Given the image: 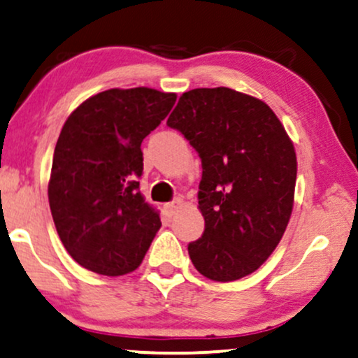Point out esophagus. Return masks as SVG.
Segmentation results:
<instances>
[{
  "instance_id": "34e87169",
  "label": "esophagus",
  "mask_w": 358,
  "mask_h": 358,
  "mask_svg": "<svg viewBox=\"0 0 358 358\" xmlns=\"http://www.w3.org/2000/svg\"><path fill=\"white\" fill-rule=\"evenodd\" d=\"M180 205H182V200H180V199H175L173 202H170V203L166 205L168 212H170V213H175L176 210H178V207H180Z\"/></svg>"
}]
</instances>
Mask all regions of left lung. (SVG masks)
<instances>
[{"label":"left lung","instance_id":"obj_1","mask_svg":"<svg viewBox=\"0 0 358 358\" xmlns=\"http://www.w3.org/2000/svg\"><path fill=\"white\" fill-rule=\"evenodd\" d=\"M166 124L202 159L205 231L188 244L193 266L222 282L254 273L293 212L296 153L285 126L266 102L229 87L183 92Z\"/></svg>","mask_w":358,"mask_h":358}]
</instances>
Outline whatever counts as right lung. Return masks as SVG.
<instances>
[{
	"label": "right lung",
	"mask_w": 358,
	"mask_h": 358,
	"mask_svg": "<svg viewBox=\"0 0 358 358\" xmlns=\"http://www.w3.org/2000/svg\"><path fill=\"white\" fill-rule=\"evenodd\" d=\"M175 101L176 94L148 87L109 89L65 121L53 151L48 202L62 244L82 268L122 276L141 264L162 227L139 192L141 143Z\"/></svg>",
	"instance_id": "1"
}]
</instances>
